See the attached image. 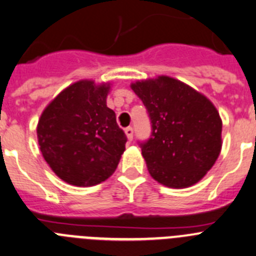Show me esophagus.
I'll return each mask as SVG.
<instances>
[{
    "instance_id": "1",
    "label": "esophagus",
    "mask_w": 256,
    "mask_h": 256,
    "mask_svg": "<svg viewBox=\"0 0 256 256\" xmlns=\"http://www.w3.org/2000/svg\"><path fill=\"white\" fill-rule=\"evenodd\" d=\"M125 134H126V136H128V140H132L134 138V128H125Z\"/></svg>"
}]
</instances>
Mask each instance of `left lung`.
<instances>
[{"instance_id": "left-lung-1", "label": "left lung", "mask_w": 256, "mask_h": 256, "mask_svg": "<svg viewBox=\"0 0 256 256\" xmlns=\"http://www.w3.org/2000/svg\"><path fill=\"white\" fill-rule=\"evenodd\" d=\"M142 100L151 135L138 142L150 175L168 188L202 180L222 150V118L204 95L168 76L131 85Z\"/></svg>"}]
</instances>
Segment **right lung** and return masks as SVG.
Returning <instances> with one entry per match:
<instances>
[{
	"label": "right lung",
	"mask_w": 256,
	"mask_h": 256,
	"mask_svg": "<svg viewBox=\"0 0 256 256\" xmlns=\"http://www.w3.org/2000/svg\"><path fill=\"white\" fill-rule=\"evenodd\" d=\"M110 85L82 80L62 91L42 112L38 145L54 172L76 186L110 178L128 141L116 115L106 106Z\"/></svg>",
	"instance_id": "obj_1"
}]
</instances>
